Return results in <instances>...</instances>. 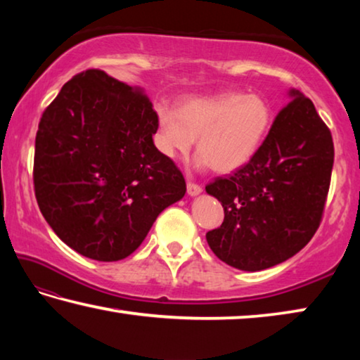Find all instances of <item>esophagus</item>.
I'll list each match as a JSON object with an SVG mask.
<instances>
[{"label":"esophagus","instance_id":"34e87169","mask_svg":"<svg viewBox=\"0 0 360 360\" xmlns=\"http://www.w3.org/2000/svg\"><path fill=\"white\" fill-rule=\"evenodd\" d=\"M202 191H203V188L200 184H195V182H191V181L187 182V193L191 195V197H195V195L202 193Z\"/></svg>","mask_w":360,"mask_h":360}]
</instances>
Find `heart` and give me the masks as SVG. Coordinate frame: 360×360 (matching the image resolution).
I'll use <instances>...</instances> for the list:
<instances>
[{
    "instance_id": "heart-1",
    "label": "heart",
    "mask_w": 360,
    "mask_h": 360,
    "mask_svg": "<svg viewBox=\"0 0 360 360\" xmlns=\"http://www.w3.org/2000/svg\"><path fill=\"white\" fill-rule=\"evenodd\" d=\"M155 144L167 157L187 155L197 138V167L235 172L251 160L273 122L270 103L255 94L225 92L158 106Z\"/></svg>"
}]
</instances>
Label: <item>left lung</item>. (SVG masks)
Here are the masks:
<instances>
[{
    "label": "left lung",
    "instance_id": "left-lung-1",
    "mask_svg": "<svg viewBox=\"0 0 360 360\" xmlns=\"http://www.w3.org/2000/svg\"><path fill=\"white\" fill-rule=\"evenodd\" d=\"M290 96L251 160L206 186L224 208L222 225L206 241L238 270L259 271L290 259L313 238L324 214L332 133L311 100L297 90Z\"/></svg>",
    "mask_w": 360,
    "mask_h": 360
}]
</instances>
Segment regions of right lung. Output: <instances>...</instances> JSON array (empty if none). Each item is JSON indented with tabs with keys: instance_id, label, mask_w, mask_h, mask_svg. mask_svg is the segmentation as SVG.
<instances>
[{
	"instance_id": "1",
	"label": "right lung",
	"mask_w": 360,
	"mask_h": 360,
	"mask_svg": "<svg viewBox=\"0 0 360 360\" xmlns=\"http://www.w3.org/2000/svg\"><path fill=\"white\" fill-rule=\"evenodd\" d=\"M157 129L148 95L101 70L79 72L44 109L34 195L65 245L94 260H122L184 197L181 169L152 141Z\"/></svg>"
}]
</instances>
